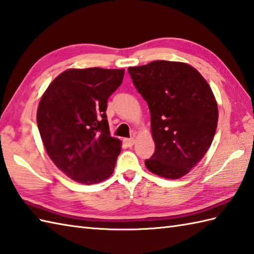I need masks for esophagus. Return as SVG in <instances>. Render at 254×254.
<instances>
[{"instance_id": "1", "label": "esophagus", "mask_w": 254, "mask_h": 254, "mask_svg": "<svg viewBox=\"0 0 254 254\" xmlns=\"http://www.w3.org/2000/svg\"><path fill=\"white\" fill-rule=\"evenodd\" d=\"M123 143L126 144L127 147H132L133 145H134V143H135V139H134V138H124L123 139Z\"/></svg>"}]
</instances>
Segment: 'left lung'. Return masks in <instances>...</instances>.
Wrapping results in <instances>:
<instances>
[{
  "instance_id": "8db88e82",
  "label": "left lung",
  "mask_w": 254,
  "mask_h": 254,
  "mask_svg": "<svg viewBox=\"0 0 254 254\" xmlns=\"http://www.w3.org/2000/svg\"><path fill=\"white\" fill-rule=\"evenodd\" d=\"M128 73L150 112L155 153L145 166L157 176L179 179L213 142L218 121L213 91L198 71L182 62L153 61L128 67Z\"/></svg>"
}]
</instances>
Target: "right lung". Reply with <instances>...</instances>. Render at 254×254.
I'll return each instance as SVG.
<instances>
[{"label": "right lung", "mask_w": 254, "mask_h": 254, "mask_svg": "<svg viewBox=\"0 0 254 254\" xmlns=\"http://www.w3.org/2000/svg\"><path fill=\"white\" fill-rule=\"evenodd\" d=\"M123 76L124 69L69 68L41 97V139L55 165L74 181L94 185L115 170L121 141L110 136L106 110Z\"/></svg>", "instance_id": "1"}]
</instances>
